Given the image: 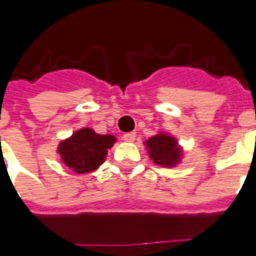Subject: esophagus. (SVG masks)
I'll use <instances>...</instances> for the list:
<instances>
[{
    "label": "esophagus",
    "instance_id": "esophagus-1",
    "mask_svg": "<svg viewBox=\"0 0 256 256\" xmlns=\"http://www.w3.org/2000/svg\"><path fill=\"white\" fill-rule=\"evenodd\" d=\"M124 142L132 144V142H134V140H136V134H134V132H126V134H124Z\"/></svg>",
    "mask_w": 256,
    "mask_h": 256
}]
</instances>
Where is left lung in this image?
<instances>
[{"label":"left lung","mask_w":256,"mask_h":256,"mask_svg":"<svg viewBox=\"0 0 256 256\" xmlns=\"http://www.w3.org/2000/svg\"><path fill=\"white\" fill-rule=\"evenodd\" d=\"M148 148L150 160L156 166L164 168H175L180 164L183 158V150L179 146L176 138L168 132H160L156 136H150L144 142Z\"/></svg>","instance_id":"obj_1"}]
</instances>
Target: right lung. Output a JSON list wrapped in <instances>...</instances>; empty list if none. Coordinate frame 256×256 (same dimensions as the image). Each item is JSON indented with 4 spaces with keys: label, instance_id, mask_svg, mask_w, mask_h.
<instances>
[{
    "label": "right lung",
    "instance_id": "obj_1",
    "mask_svg": "<svg viewBox=\"0 0 256 256\" xmlns=\"http://www.w3.org/2000/svg\"><path fill=\"white\" fill-rule=\"evenodd\" d=\"M116 138L110 134H96L92 128H84L73 136L61 140L57 152L62 164L77 174H86L96 170L104 164L108 150L112 148Z\"/></svg>",
    "mask_w": 256,
    "mask_h": 256
}]
</instances>
